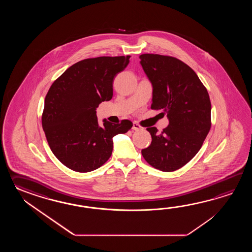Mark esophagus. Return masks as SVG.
Listing matches in <instances>:
<instances>
[{"label":"esophagus","instance_id":"34e87169","mask_svg":"<svg viewBox=\"0 0 252 252\" xmlns=\"http://www.w3.org/2000/svg\"><path fill=\"white\" fill-rule=\"evenodd\" d=\"M132 129H134V130H140V129H142V127L138 123L134 122L133 125H132Z\"/></svg>","mask_w":252,"mask_h":252}]
</instances>
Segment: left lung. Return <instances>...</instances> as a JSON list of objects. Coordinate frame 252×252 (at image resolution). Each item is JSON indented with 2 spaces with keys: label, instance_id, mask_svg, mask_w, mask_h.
<instances>
[{
  "label": "left lung",
  "instance_id": "left-lung-1",
  "mask_svg": "<svg viewBox=\"0 0 252 252\" xmlns=\"http://www.w3.org/2000/svg\"><path fill=\"white\" fill-rule=\"evenodd\" d=\"M140 64L153 87L151 109L163 110L169 124L160 133L147 128L151 144L141 154L150 166L172 172L197 154L211 128V101L205 86L181 60L142 54Z\"/></svg>",
  "mask_w": 252,
  "mask_h": 252
}]
</instances>
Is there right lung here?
Returning a JSON list of instances; mask_svg holds the SVG:
<instances>
[{"label": "right lung", "instance_id": "add662e5", "mask_svg": "<svg viewBox=\"0 0 252 252\" xmlns=\"http://www.w3.org/2000/svg\"><path fill=\"white\" fill-rule=\"evenodd\" d=\"M130 56L99 57L71 65L54 82L45 98L42 128L50 150L63 165L86 173L102 166L112 155L113 138L132 127L128 120L99 125L96 108L113 98L114 77Z\"/></svg>", "mask_w": 252, "mask_h": 252}]
</instances>
